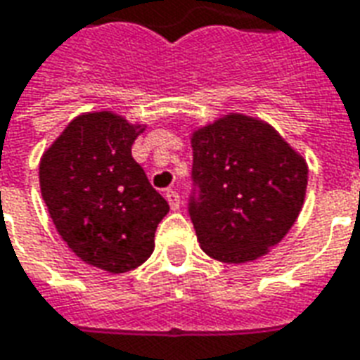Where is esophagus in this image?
Wrapping results in <instances>:
<instances>
[{
  "instance_id": "obj_1",
  "label": "esophagus",
  "mask_w": 360,
  "mask_h": 360,
  "mask_svg": "<svg viewBox=\"0 0 360 360\" xmlns=\"http://www.w3.org/2000/svg\"><path fill=\"white\" fill-rule=\"evenodd\" d=\"M165 200L169 202V208H172V210H179L181 198H179V193H177V191H173V188L165 191Z\"/></svg>"
}]
</instances>
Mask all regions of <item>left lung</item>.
<instances>
[{
  "label": "left lung",
  "instance_id": "8db88e82",
  "mask_svg": "<svg viewBox=\"0 0 360 360\" xmlns=\"http://www.w3.org/2000/svg\"><path fill=\"white\" fill-rule=\"evenodd\" d=\"M188 216L208 257L257 260L278 245L304 202L309 167L260 119L229 113L196 129Z\"/></svg>",
  "mask_w": 360,
  "mask_h": 360
}]
</instances>
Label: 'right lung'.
Masks as SVG:
<instances>
[{"label":"right lung","instance_id":"add662e5","mask_svg":"<svg viewBox=\"0 0 360 360\" xmlns=\"http://www.w3.org/2000/svg\"><path fill=\"white\" fill-rule=\"evenodd\" d=\"M144 131L111 111L75 117L40 160V191L82 262L123 274L146 262L169 204L131 156Z\"/></svg>","mask_w":360,"mask_h":360}]
</instances>
